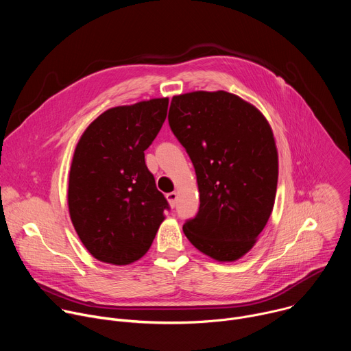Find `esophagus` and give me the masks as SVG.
I'll return each instance as SVG.
<instances>
[{"instance_id":"obj_1","label":"esophagus","mask_w":351,"mask_h":351,"mask_svg":"<svg viewBox=\"0 0 351 351\" xmlns=\"http://www.w3.org/2000/svg\"><path fill=\"white\" fill-rule=\"evenodd\" d=\"M167 199H168L169 206L173 208V207L176 206V202H178V193H175V191L168 193V194H167Z\"/></svg>"}]
</instances>
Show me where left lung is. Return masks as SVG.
<instances>
[{
    "label": "left lung",
    "mask_w": 351,
    "mask_h": 351,
    "mask_svg": "<svg viewBox=\"0 0 351 351\" xmlns=\"http://www.w3.org/2000/svg\"><path fill=\"white\" fill-rule=\"evenodd\" d=\"M168 121L193 162L199 191L198 213L183 232L206 256L236 261L253 248L274 208L272 129L254 106L222 90L175 95Z\"/></svg>",
    "instance_id": "1"
}]
</instances>
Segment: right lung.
<instances>
[{"instance_id": "obj_1", "label": "right lung", "mask_w": 351, "mask_h": 351, "mask_svg": "<svg viewBox=\"0 0 351 351\" xmlns=\"http://www.w3.org/2000/svg\"><path fill=\"white\" fill-rule=\"evenodd\" d=\"M168 98L110 108L82 134L71 165L68 206L75 230L98 261L141 258L169 204L144 161L167 118Z\"/></svg>"}]
</instances>
